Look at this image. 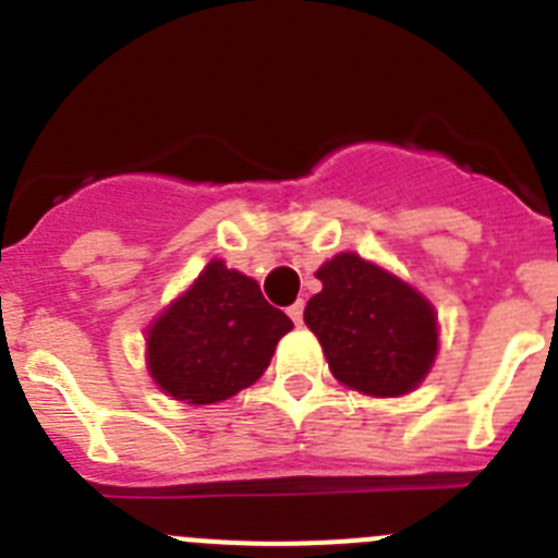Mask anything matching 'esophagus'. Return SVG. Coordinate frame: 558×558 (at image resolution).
<instances>
[{
  "instance_id": "34e87169",
  "label": "esophagus",
  "mask_w": 558,
  "mask_h": 558,
  "mask_svg": "<svg viewBox=\"0 0 558 558\" xmlns=\"http://www.w3.org/2000/svg\"><path fill=\"white\" fill-rule=\"evenodd\" d=\"M288 315H290V318H293L295 327H299V324H302V318H304V302L290 304V307H288Z\"/></svg>"
}]
</instances>
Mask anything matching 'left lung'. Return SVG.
<instances>
[{"label": "left lung", "mask_w": 558, "mask_h": 558, "mask_svg": "<svg viewBox=\"0 0 558 558\" xmlns=\"http://www.w3.org/2000/svg\"><path fill=\"white\" fill-rule=\"evenodd\" d=\"M315 276L322 293L304 307V324L322 340L335 379L368 397L413 391L438 352L433 304L349 251L332 256Z\"/></svg>", "instance_id": "1"}]
</instances>
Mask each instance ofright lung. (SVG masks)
<instances>
[{"instance_id":"1","label":"right lung","mask_w":558,"mask_h":558,"mask_svg":"<svg viewBox=\"0 0 558 558\" xmlns=\"http://www.w3.org/2000/svg\"><path fill=\"white\" fill-rule=\"evenodd\" d=\"M290 329L251 276L211 259L147 329V372L181 402H223L263 377Z\"/></svg>"}]
</instances>
